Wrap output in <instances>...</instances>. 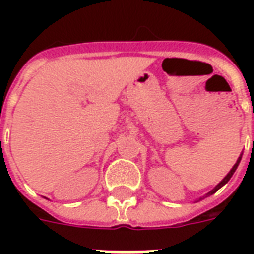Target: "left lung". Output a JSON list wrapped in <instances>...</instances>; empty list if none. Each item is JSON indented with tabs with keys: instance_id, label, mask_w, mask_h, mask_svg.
I'll return each mask as SVG.
<instances>
[{
	"instance_id": "1",
	"label": "left lung",
	"mask_w": 254,
	"mask_h": 254,
	"mask_svg": "<svg viewBox=\"0 0 254 254\" xmlns=\"http://www.w3.org/2000/svg\"><path fill=\"white\" fill-rule=\"evenodd\" d=\"M240 161H241V155H240V157H239V159H237V162L235 163V166L232 167V170H231V171H229V173L227 174V177H225L224 179H223V181H221L220 183H219V185H217L216 187H215V189L212 190V191H209V192L207 193V195H212V193H215V192H216L217 190L220 189V187H223V186H224L225 183H227V182H228L229 179H231V178H232L233 173H235V171H236V169H237V166H239V163H240Z\"/></svg>"
}]
</instances>
